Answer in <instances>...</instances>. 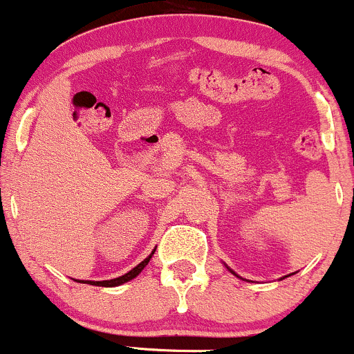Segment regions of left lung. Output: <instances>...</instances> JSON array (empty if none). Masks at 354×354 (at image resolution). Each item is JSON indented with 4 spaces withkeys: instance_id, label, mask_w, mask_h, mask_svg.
<instances>
[{
    "instance_id": "left-lung-1",
    "label": "left lung",
    "mask_w": 354,
    "mask_h": 354,
    "mask_svg": "<svg viewBox=\"0 0 354 354\" xmlns=\"http://www.w3.org/2000/svg\"><path fill=\"white\" fill-rule=\"evenodd\" d=\"M225 267H227V269H228V270H230V272H232V274H234V275H236V274H235V272L230 269V267H228V266H225ZM236 277H239V279H242V277H240V275H236ZM282 279H284V277H282Z\"/></svg>"
}]
</instances>
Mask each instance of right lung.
I'll return each mask as SVG.
<instances>
[{"instance_id":"add662e5","label":"right lung","mask_w":354,"mask_h":354,"mask_svg":"<svg viewBox=\"0 0 354 354\" xmlns=\"http://www.w3.org/2000/svg\"><path fill=\"white\" fill-rule=\"evenodd\" d=\"M154 252H156V248H154V250L151 252V254L147 255V257H146L145 260H142L141 263H138V266H136L134 269H131L129 272H127V274L120 275V277L111 279V281H79V279H73V281H77V282H82V284H91V286H102V287H118V286H122V284H126V282L133 281L134 277H138V275L141 274L142 269H145V267L147 266V263H149V260H151V257H153V254H154Z\"/></svg>"}]
</instances>
